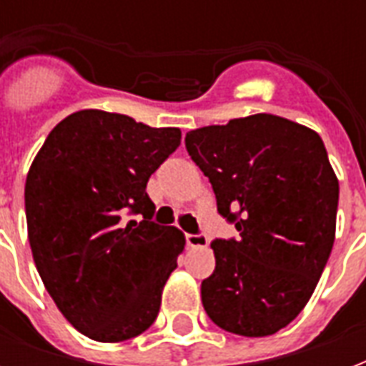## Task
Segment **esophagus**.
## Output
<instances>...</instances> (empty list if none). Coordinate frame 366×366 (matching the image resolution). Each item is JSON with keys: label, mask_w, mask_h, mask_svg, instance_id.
<instances>
[{"label": "esophagus", "mask_w": 366, "mask_h": 366, "mask_svg": "<svg viewBox=\"0 0 366 366\" xmlns=\"http://www.w3.org/2000/svg\"><path fill=\"white\" fill-rule=\"evenodd\" d=\"M186 243H188V247H192V249H195V247H207L209 244V239H207V235L203 234H186Z\"/></svg>", "instance_id": "34e87169"}]
</instances>
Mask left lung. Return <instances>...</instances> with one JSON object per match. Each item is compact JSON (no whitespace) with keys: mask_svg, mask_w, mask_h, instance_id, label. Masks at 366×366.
I'll return each mask as SVG.
<instances>
[{"mask_svg":"<svg viewBox=\"0 0 366 366\" xmlns=\"http://www.w3.org/2000/svg\"><path fill=\"white\" fill-rule=\"evenodd\" d=\"M186 149L239 232L211 243L207 315L234 335H275L312 298L335 244L338 178L323 140L300 123L254 114L189 131Z\"/></svg>","mask_w":366,"mask_h":366,"instance_id":"obj_1","label":"left lung"}]
</instances>
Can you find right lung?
Returning a JSON list of instances; mask_svg holds the SVG:
<instances>
[{
	"mask_svg": "<svg viewBox=\"0 0 366 366\" xmlns=\"http://www.w3.org/2000/svg\"><path fill=\"white\" fill-rule=\"evenodd\" d=\"M177 127L102 110L71 114L49 132L26 177L28 239L62 315L97 342L142 335L184 250V234L152 222L146 184L180 146ZM129 214L143 220L126 222Z\"/></svg>",
	"mask_w": 366,
	"mask_h": 366,
	"instance_id": "obj_1",
	"label": "right lung"
}]
</instances>
